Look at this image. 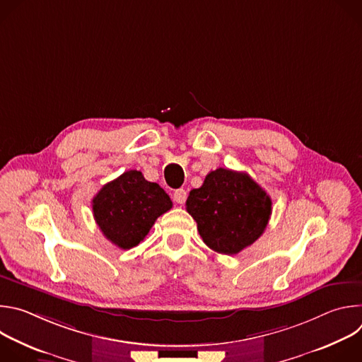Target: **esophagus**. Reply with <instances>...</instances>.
Segmentation results:
<instances>
[{"label": "esophagus", "mask_w": 362, "mask_h": 362, "mask_svg": "<svg viewBox=\"0 0 362 362\" xmlns=\"http://www.w3.org/2000/svg\"><path fill=\"white\" fill-rule=\"evenodd\" d=\"M186 197H187V193H186L185 189H177V190L173 192V199H175V202H177V203H180V204H183V203L186 202Z\"/></svg>", "instance_id": "1"}]
</instances>
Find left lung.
Returning a JSON list of instances; mask_svg holds the SVG:
<instances>
[{
    "label": "left lung",
    "instance_id": "left-lung-1",
    "mask_svg": "<svg viewBox=\"0 0 362 362\" xmlns=\"http://www.w3.org/2000/svg\"><path fill=\"white\" fill-rule=\"evenodd\" d=\"M186 211L212 250L236 255L267 229L272 200L247 173L219 168L190 190Z\"/></svg>",
    "mask_w": 362,
    "mask_h": 362
}]
</instances>
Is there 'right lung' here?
<instances>
[{
  "mask_svg": "<svg viewBox=\"0 0 362 362\" xmlns=\"http://www.w3.org/2000/svg\"><path fill=\"white\" fill-rule=\"evenodd\" d=\"M169 194L147 182L141 172L129 170L103 186L93 199L95 223L120 249L137 246L156 219L172 209Z\"/></svg>",
  "mask_w": 362,
  "mask_h": 362,
  "instance_id": "obj_1",
  "label": "right lung"
}]
</instances>
